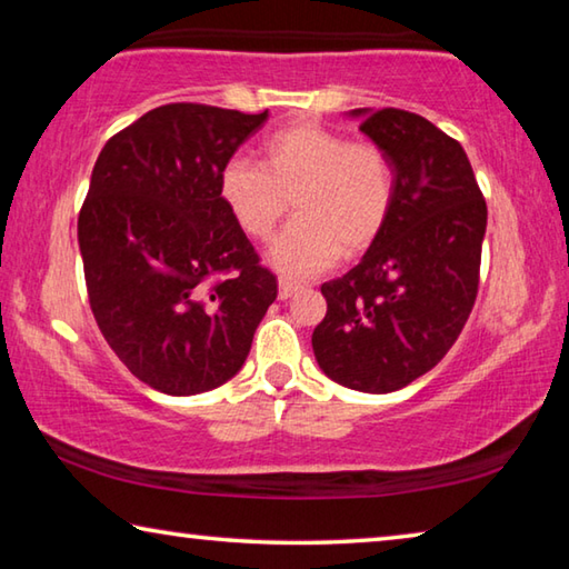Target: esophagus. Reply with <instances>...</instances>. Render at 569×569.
I'll return each instance as SVG.
<instances>
[{"instance_id":"esophagus-1","label":"esophagus","mask_w":569,"mask_h":569,"mask_svg":"<svg viewBox=\"0 0 569 569\" xmlns=\"http://www.w3.org/2000/svg\"><path fill=\"white\" fill-rule=\"evenodd\" d=\"M298 291H301V286L286 281V278H281V281H278V298H281V301H288V298H291Z\"/></svg>"}]
</instances>
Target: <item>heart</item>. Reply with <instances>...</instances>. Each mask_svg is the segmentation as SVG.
<instances>
[{
    "label": "heart",
    "instance_id": "obj_1",
    "mask_svg": "<svg viewBox=\"0 0 569 569\" xmlns=\"http://www.w3.org/2000/svg\"><path fill=\"white\" fill-rule=\"evenodd\" d=\"M393 190L391 160L379 146L349 142L313 122L273 132L261 166L230 158L218 172V196L248 238H271L293 208L296 220L266 258L296 281L323 273L341 253H363L387 226Z\"/></svg>",
    "mask_w": 569,
    "mask_h": 569
}]
</instances>
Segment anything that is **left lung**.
<instances>
[{
  "mask_svg": "<svg viewBox=\"0 0 569 569\" xmlns=\"http://www.w3.org/2000/svg\"><path fill=\"white\" fill-rule=\"evenodd\" d=\"M397 178L381 236L359 266L321 286L311 343L331 381L391 393L435 369L477 298L487 203L465 148L421 114L351 110Z\"/></svg>",
  "mask_w": 569,
  "mask_h": 569,
  "instance_id": "1",
  "label": "left lung"
}]
</instances>
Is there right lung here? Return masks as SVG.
<instances>
[{
	"label": "right lung",
	"mask_w": 569,
	"mask_h": 569,
	"mask_svg": "<svg viewBox=\"0 0 569 569\" xmlns=\"http://www.w3.org/2000/svg\"><path fill=\"white\" fill-rule=\"evenodd\" d=\"M266 120L162 104L104 142L92 168L77 240L94 321L132 377L170 397L233 379L278 296L218 196L223 162Z\"/></svg>",
	"instance_id": "add662e5"
}]
</instances>
